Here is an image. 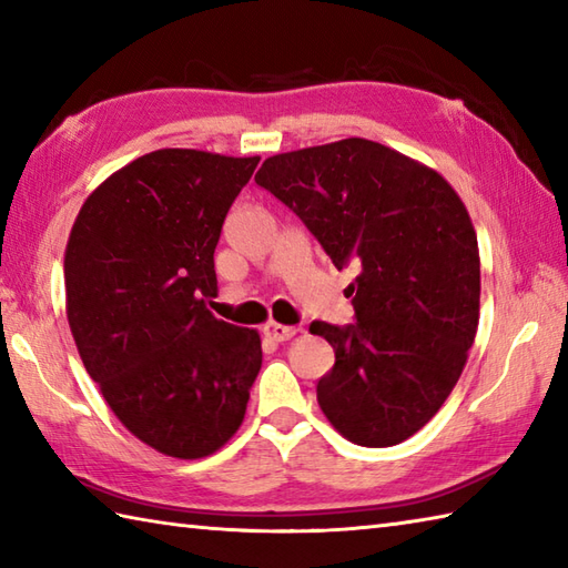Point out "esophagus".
<instances>
[{
    "label": "esophagus",
    "mask_w": 568,
    "mask_h": 568,
    "mask_svg": "<svg viewBox=\"0 0 568 568\" xmlns=\"http://www.w3.org/2000/svg\"><path fill=\"white\" fill-rule=\"evenodd\" d=\"M263 334L268 336L271 342H287V339H293V336L297 334V329L295 327H285V324H277V322H268L263 327Z\"/></svg>",
    "instance_id": "esophagus-1"
}]
</instances>
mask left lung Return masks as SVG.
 <instances>
[{"label": "left lung", "instance_id": "8db88e82", "mask_svg": "<svg viewBox=\"0 0 568 568\" xmlns=\"http://www.w3.org/2000/svg\"><path fill=\"white\" fill-rule=\"evenodd\" d=\"M256 183L293 210L336 268L354 265V320L312 322L334 348L322 413L348 442L393 446L437 415L476 339L480 258L446 180L368 139L265 159Z\"/></svg>", "mask_w": 568, "mask_h": 568}]
</instances>
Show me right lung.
Listing matches in <instances>:
<instances>
[{"instance_id":"add662e5","label":"right lung","mask_w":568,"mask_h":568,"mask_svg":"<svg viewBox=\"0 0 568 568\" xmlns=\"http://www.w3.org/2000/svg\"><path fill=\"white\" fill-rule=\"evenodd\" d=\"M253 159L161 149L84 200L65 248V307L90 378L155 452L202 458L234 437L261 336L216 320L214 248Z\"/></svg>"}]
</instances>
